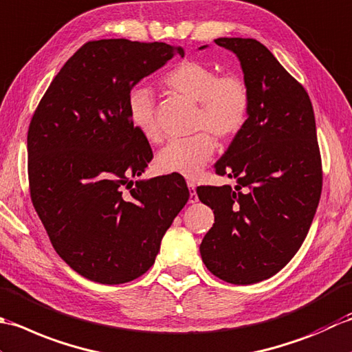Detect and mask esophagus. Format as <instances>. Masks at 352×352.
<instances>
[{"label": "esophagus", "mask_w": 352, "mask_h": 352, "mask_svg": "<svg viewBox=\"0 0 352 352\" xmlns=\"http://www.w3.org/2000/svg\"><path fill=\"white\" fill-rule=\"evenodd\" d=\"M188 190H190V199H188V202H190V204H196L197 200H199V197H197V195H196V185H195V182H188Z\"/></svg>", "instance_id": "34e87169"}]
</instances>
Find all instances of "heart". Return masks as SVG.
Listing matches in <instances>:
<instances>
[{
    "label": "heart",
    "instance_id": "heart-1",
    "mask_svg": "<svg viewBox=\"0 0 352 352\" xmlns=\"http://www.w3.org/2000/svg\"><path fill=\"white\" fill-rule=\"evenodd\" d=\"M166 88L197 103L195 131L190 138L171 140L155 157L161 175L195 177L216 152V141H229L241 132L250 112V89L240 74L219 76V69L200 60H182L162 77ZM127 116L132 126L150 142L161 140L153 91L136 86L127 96Z\"/></svg>",
    "mask_w": 352,
    "mask_h": 352
}]
</instances>
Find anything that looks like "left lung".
<instances>
[{
	"instance_id": "8db88e82",
	"label": "left lung",
	"mask_w": 352,
	"mask_h": 352,
	"mask_svg": "<svg viewBox=\"0 0 352 352\" xmlns=\"http://www.w3.org/2000/svg\"><path fill=\"white\" fill-rule=\"evenodd\" d=\"M214 42L240 60L250 112L214 166L217 175L235 179L236 185L197 188L200 202L214 210L200 255L212 275L248 285L278 274L310 229L322 190L316 121L304 86L261 42Z\"/></svg>"
}]
</instances>
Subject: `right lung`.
Listing matches in <instances>:
<instances>
[{"label": "right lung", "mask_w": 352, "mask_h": 352, "mask_svg": "<svg viewBox=\"0 0 352 352\" xmlns=\"http://www.w3.org/2000/svg\"><path fill=\"white\" fill-rule=\"evenodd\" d=\"M175 54L184 48L166 42H88L53 78L28 127L34 210L56 252L91 281L146 274L188 202L177 175L132 181L153 153L129 120L127 96Z\"/></svg>", "instance_id": "obj_1"}]
</instances>
